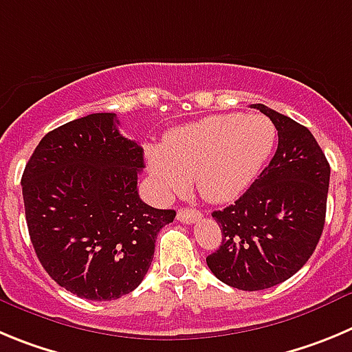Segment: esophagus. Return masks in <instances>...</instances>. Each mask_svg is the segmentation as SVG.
Masks as SVG:
<instances>
[{
	"mask_svg": "<svg viewBox=\"0 0 352 352\" xmlns=\"http://www.w3.org/2000/svg\"><path fill=\"white\" fill-rule=\"evenodd\" d=\"M201 212L199 210H195V208H180L179 212H177V219L180 221V223H186V224H191V223H196L198 219H201Z\"/></svg>",
	"mask_w": 352,
	"mask_h": 352,
	"instance_id": "34e87169",
	"label": "esophagus"
}]
</instances>
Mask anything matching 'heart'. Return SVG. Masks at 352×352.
Here are the masks:
<instances>
[{
	"instance_id": "obj_1",
	"label": "heart",
	"mask_w": 352,
	"mask_h": 352,
	"mask_svg": "<svg viewBox=\"0 0 352 352\" xmlns=\"http://www.w3.org/2000/svg\"><path fill=\"white\" fill-rule=\"evenodd\" d=\"M275 138L265 116H210L170 131L161 148H147V168L164 195L186 191L192 177L205 199L231 201L259 175Z\"/></svg>"
}]
</instances>
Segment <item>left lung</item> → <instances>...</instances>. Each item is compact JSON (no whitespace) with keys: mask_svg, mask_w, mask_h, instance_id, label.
<instances>
[{"mask_svg":"<svg viewBox=\"0 0 352 352\" xmlns=\"http://www.w3.org/2000/svg\"><path fill=\"white\" fill-rule=\"evenodd\" d=\"M274 122L278 145L252 186L212 212L223 242L207 265L224 284L259 291L284 283L316 251L326 217L330 164L314 135L268 107L252 105Z\"/></svg>","mask_w":352,"mask_h":352,"instance_id":"8db88e82","label":"left lung"}]
</instances>
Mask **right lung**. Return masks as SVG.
<instances>
[{
    "mask_svg": "<svg viewBox=\"0 0 352 352\" xmlns=\"http://www.w3.org/2000/svg\"><path fill=\"white\" fill-rule=\"evenodd\" d=\"M116 113H91L49 131L22 173L31 243L47 274L85 300L137 289L154 243L175 210L138 196L144 151L117 129Z\"/></svg>",
    "mask_w": 352,
    "mask_h": 352,
    "instance_id": "1",
    "label": "right lung"
}]
</instances>
